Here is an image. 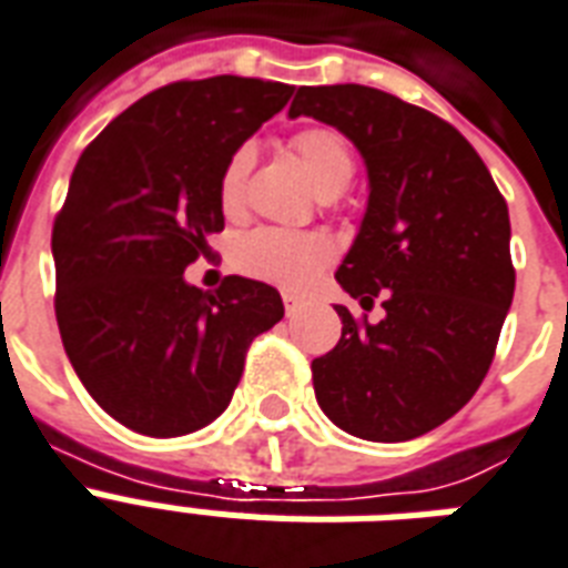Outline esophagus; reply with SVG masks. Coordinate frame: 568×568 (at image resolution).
<instances>
[{"label": "esophagus", "instance_id": "esophagus-1", "mask_svg": "<svg viewBox=\"0 0 568 568\" xmlns=\"http://www.w3.org/2000/svg\"><path fill=\"white\" fill-rule=\"evenodd\" d=\"M281 298H284V311H287V316H293L302 307V296H296V293H281Z\"/></svg>", "mask_w": 568, "mask_h": 568}]
</instances>
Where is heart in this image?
I'll use <instances>...</instances> for the list:
<instances>
[{
    "mask_svg": "<svg viewBox=\"0 0 568 568\" xmlns=\"http://www.w3.org/2000/svg\"><path fill=\"white\" fill-rule=\"evenodd\" d=\"M298 162L305 165L320 192L334 195L346 189L355 174L353 144L332 126H305L290 139ZM252 144H240L219 174V206L224 215H236L245 201V180L252 171ZM334 261L332 243L323 234L284 231V227H257L236 245V266L257 281L284 290H305L314 284Z\"/></svg>",
    "mask_w": 568,
    "mask_h": 568,
    "instance_id": "heart-1",
    "label": "heart"
}]
</instances>
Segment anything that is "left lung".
I'll return each mask as SVG.
<instances>
[{
	"label": "left lung",
	"instance_id": "obj_1",
	"mask_svg": "<svg viewBox=\"0 0 568 568\" xmlns=\"http://www.w3.org/2000/svg\"><path fill=\"white\" fill-rule=\"evenodd\" d=\"M311 115L353 139L371 201L337 270L341 287L385 320L344 323L311 364L316 403L367 442H408L474 397L513 305L509 210L486 162L453 124L367 85L298 88L290 118Z\"/></svg>",
	"mask_w": 568,
	"mask_h": 568
}]
</instances>
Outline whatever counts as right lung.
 Returning a JSON list of instances; mask_svg holds the SVG:
<instances>
[{
  "label": "right lung",
  "instance_id": "add662e5",
  "mask_svg": "<svg viewBox=\"0 0 568 568\" xmlns=\"http://www.w3.org/2000/svg\"><path fill=\"white\" fill-rule=\"evenodd\" d=\"M293 85L180 79L144 94L79 156L52 224L55 320L97 406L153 438L195 433L234 397L245 353L284 316L278 290L183 270L224 231V160L287 105Z\"/></svg>",
  "mask_w": 568,
  "mask_h": 568
}]
</instances>
